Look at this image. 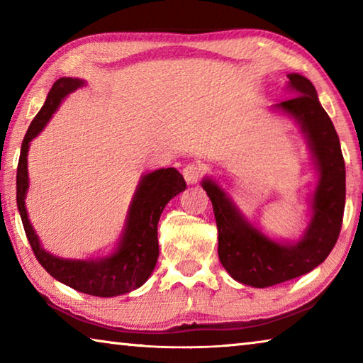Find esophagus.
Instances as JSON below:
<instances>
[{
	"label": "esophagus",
	"mask_w": 363,
	"mask_h": 363,
	"mask_svg": "<svg viewBox=\"0 0 363 363\" xmlns=\"http://www.w3.org/2000/svg\"><path fill=\"white\" fill-rule=\"evenodd\" d=\"M182 174H184V179H186L187 184H196L200 181V177L203 176V171H201L200 164L189 163V164H186V167H184Z\"/></svg>",
	"instance_id": "1"
}]
</instances>
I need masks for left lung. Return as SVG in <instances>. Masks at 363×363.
Returning a JSON list of instances; mask_svg holds the SVG:
<instances>
[{"label": "left lung", "instance_id": "left-lung-1", "mask_svg": "<svg viewBox=\"0 0 363 363\" xmlns=\"http://www.w3.org/2000/svg\"><path fill=\"white\" fill-rule=\"evenodd\" d=\"M291 99L270 107L299 126L309 147L317 184L309 199L311 219L296 242L277 240L245 216L219 181L205 176L218 225V255L233 280L266 288L301 277L322 264L340 235L346 201V169L340 138L317 91L299 73H288Z\"/></svg>", "mask_w": 363, "mask_h": 363}]
</instances>
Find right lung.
<instances>
[{
	"label": "right lung",
	"mask_w": 363,
	"mask_h": 363,
	"mask_svg": "<svg viewBox=\"0 0 363 363\" xmlns=\"http://www.w3.org/2000/svg\"><path fill=\"white\" fill-rule=\"evenodd\" d=\"M86 84L82 78L62 77L52 84L45 106L30 123L23 138L19 167H17V208L23 229L36 259L60 284L79 293L99 298H113L138 290L149 280L158 259L160 216L168 201L186 190V181L176 168H160L140 176L130 208H128L121 235L107 256L67 259L54 256L43 248L28 219L26 199L28 192V149L30 143L45 130L48 121L67 96Z\"/></svg>",
	"instance_id": "1"
}]
</instances>
